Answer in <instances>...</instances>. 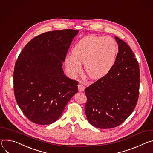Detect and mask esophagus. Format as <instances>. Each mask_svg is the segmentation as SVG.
I'll list each match as a JSON object with an SVG mask.
<instances>
[{
    "instance_id": "1",
    "label": "esophagus",
    "mask_w": 153,
    "mask_h": 153,
    "mask_svg": "<svg viewBox=\"0 0 153 153\" xmlns=\"http://www.w3.org/2000/svg\"><path fill=\"white\" fill-rule=\"evenodd\" d=\"M78 91L79 92H82L84 91V89H85V88H84V86L82 85V84L79 83L78 85Z\"/></svg>"
}]
</instances>
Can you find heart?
I'll use <instances>...</instances> for the list:
<instances>
[{
	"label": "heart",
	"mask_w": 153,
	"mask_h": 153,
	"mask_svg": "<svg viewBox=\"0 0 153 153\" xmlns=\"http://www.w3.org/2000/svg\"><path fill=\"white\" fill-rule=\"evenodd\" d=\"M117 46L110 38L89 36L82 38L73 49V54L65 61V67L72 75L79 72L81 63L91 78L98 79L105 75L113 67Z\"/></svg>",
	"instance_id": "1"
}]
</instances>
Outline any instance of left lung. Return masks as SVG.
<instances>
[{
  "mask_svg": "<svg viewBox=\"0 0 153 153\" xmlns=\"http://www.w3.org/2000/svg\"><path fill=\"white\" fill-rule=\"evenodd\" d=\"M118 52L108 73L85 89V113L89 122L101 129L115 128L124 122L136 106L140 69L129 46L115 37Z\"/></svg>",
  "mask_w": 153,
  "mask_h": 153,
  "instance_id": "obj_1",
  "label": "left lung"
}]
</instances>
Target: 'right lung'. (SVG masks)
Wrapping results in <instances>:
<instances>
[{"instance_id":"1","label":"right lung","mask_w":153,"mask_h":153,"mask_svg":"<svg viewBox=\"0 0 153 153\" xmlns=\"http://www.w3.org/2000/svg\"><path fill=\"white\" fill-rule=\"evenodd\" d=\"M78 30L50 31L33 38L16 61L13 84L14 96L23 114L31 122L50 125L61 117L78 81L64 74L72 39Z\"/></svg>"}]
</instances>
